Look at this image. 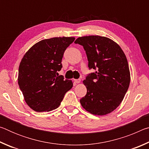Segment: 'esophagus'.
<instances>
[{
	"label": "esophagus",
	"instance_id": "obj_1",
	"mask_svg": "<svg viewBox=\"0 0 149 149\" xmlns=\"http://www.w3.org/2000/svg\"><path fill=\"white\" fill-rule=\"evenodd\" d=\"M81 81V79H74V82L75 84H79Z\"/></svg>",
	"mask_w": 149,
	"mask_h": 149
}]
</instances>
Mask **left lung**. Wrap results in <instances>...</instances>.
Masks as SVG:
<instances>
[{"mask_svg":"<svg viewBox=\"0 0 149 149\" xmlns=\"http://www.w3.org/2000/svg\"><path fill=\"white\" fill-rule=\"evenodd\" d=\"M74 42L84 47L89 69L95 70L84 80L87 91L81 104L93 114H109L120 104L129 88L130 73L124 52L116 42L99 35L81 37Z\"/></svg>","mask_w":149,"mask_h":149,"instance_id":"obj_1","label":"left lung"}]
</instances>
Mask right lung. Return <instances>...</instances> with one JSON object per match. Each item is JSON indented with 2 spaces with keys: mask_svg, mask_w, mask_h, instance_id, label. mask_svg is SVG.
Returning a JSON list of instances; mask_svg holds the SVG:
<instances>
[{
  "mask_svg": "<svg viewBox=\"0 0 149 149\" xmlns=\"http://www.w3.org/2000/svg\"><path fill=\"white\" fill-rule=\"evenodd\" d=\"M74 40L66 37L42 40L30 48L20 62L19 89L27 105L36 112L56 109L73 87L72 80L58 75V72L65 49Z\"/></svg>",
  "mask_w": 149,
  "mask_h": 149,
  "instance_id": "1",
  "label": "right lung"
}]
</instances>
